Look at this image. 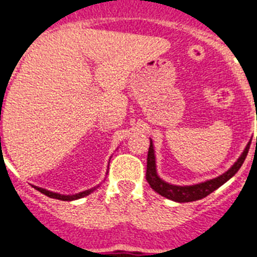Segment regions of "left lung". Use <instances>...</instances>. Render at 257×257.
<instances>
[{
    "mask_svg": "<svg viewBox=\"0 0 257 257\" xmlns=\"http://www.w3.org/2000/svg\"><path fill=\"white\" fill-rule=\"evenodd\" d=\"M249 145L251 142H248L247 148L244 149L243 154L239 157V159L234 163L231 169L226 171L225 174H222L218 178L208 180V182L200 183L196 185H187V187H180V185H172L169 183L163 182L158 175H157V170H155V157H154V149H153V142L150 140V148L148 152V167H146V180L150 184L155 192H158L159 195L163 196L166 198H170L172 201L176 202H189L196 201L200 198L206 197L210 195L212 192L219 188L222 184H225L228 179H231L232 176L238 172V170L242 167L243 162H244L245 157L248 154ZM257 145V139H256Z\"/></svg>",
    "mask_w": 257,
    "mask_h": 257,
    "instance_id": "obj_1",
    "label": "left lung"
}]
</instances>
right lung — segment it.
<instances>
[{"instance_id": "right-lung-1", "label": "right lung", "mask_w": 257, "mask_h": 257, "mask_svg": "<svg viewBox=\"0 0 257 257\" xmlns=\"http://www.w3.org/2000/svg\"><path fill=\"white\" fill-rule=\"evenodd\" d=\"M1 140V139H0ZM39 192H42L44 193L45 196H48L51 198H57V200H61V201H72V200H77V198H81V197H85V196L90 195L94 189H87V191H83L81 193H77V195H73V196H65V195H59V193H55V192H49L47 189H43V188H38L35 187Z\"/></svg>"}]
</instances>
